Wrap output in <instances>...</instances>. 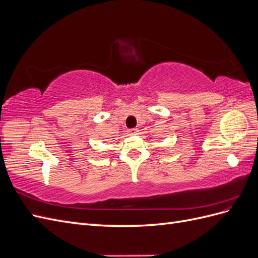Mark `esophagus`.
<instances>
[{"instance_id":"34e87169","label":"esophagus","mask_w":258,"mask_h":258,"mask_svg":"<svg viewBox=\"0 0 258 258\" xmlns=\"http://www.w3.org/2000/svg\"><path fill=\"white\" fill-rule=\"evenodd\" d=\"M139 132V130L137 129V128H134V129H129L128 130V135H130V136H135V135H137Z\"/></svg>"}]
</instances>
